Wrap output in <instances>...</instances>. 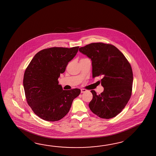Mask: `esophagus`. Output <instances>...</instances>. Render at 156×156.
Segmentation results:
<instances>
[{"label": "esophagus", "instance_id": "1", "mask_svg": "<svg viewBox=\"0 0 156 156\" xmlns=\"http://www.w3.org/2000/svg\"><path fill=\"white\" fill-rule=\"evenodd\" d=\"M87 91V90L86 89H81V93H83L84 92H86Z\"/></svg>", "mask_w": 156, "mask_h": 156}]
</instances>
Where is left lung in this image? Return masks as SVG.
<instances>
[{"instance_id": "8db88e82", "label": "left lung", "mask_w": 156, "mask_h": 156, "mask_svg": "<svg viewBox=\"0 0 156 156\" xmlns=\"http://www.w3.org/2000/svg\"><path fill=\"white\" fill-rule=\"evenodd\" d=\"M91 60L93 78L101 75L104 90L97 95L91 90V111L102 119L117 116L126 105L131 95L133 74L124 55L111 44L95 43L79 48Z\"/></svg>"}]
</instances>
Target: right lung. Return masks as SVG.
Masks as SVG:
<instances>
[{"label":"right lung","mask_w":156,"mask_h":156,"mask_svg":"<svg viewBox=\"0 0 156 156\" xmlns=\"http://www.w3.org/2000/svg\"><path fill=\"white\" fill-rule=\"evenodd\" d=\"M79 47H53L39 51L26 69L23 84L26 98L34 112L48 121H57L68 113L73 101L81 90H63L58 84L60 73L65 71Z\"/></svg>","instance_id":"add662e5"}]
</instances>
